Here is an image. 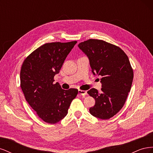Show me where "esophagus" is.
Returning a JSON list of instances; mask_svg holds the SVG:
<instances>
[{"instance_id": "34e87169", "label": "esophagus", "mask_w": 153, "mask_h": 153, "mask_svg": "<svg viewBox=\"0 0 153 153\" xmlns=\"http://www.w3.org/2000/svg\"><path fill=\"white\" fill-rule=\"evenodd\" d=\"M78 94H80L82 96H85L87 94V92L85 91H82V90H78Z\"/></svg>"}]
</instances>
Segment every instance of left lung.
<instances>
[{
    "instance_id": "obj_1",
    "label": "left lung",
    "mask_w": 153,
    "mask_h": 153,
    "mask_svg": "<svg viewBox=\"0 0 153 153\" xmlns=\"http://www.w3.org/2000/svg\"><path fill=\"white\" fill-rule=\"evenodd\" d=\"M78 47L89 58L92 73L102 76L101 93L94 88L87 91L95 100L89 112L108 119L123 108L130 91L133 71L129 59L122 49L103 40L90 39Z\"/></svg>"
}]
</instances>
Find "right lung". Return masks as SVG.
<instances>
[{
	"instance_id": "obj_1",
	"label": "right lung",
	"mask_w": 153,
	"mask_h": 153,
	"mask_svg": "<svg viewBox=\"0 0 153 153\" xmlns=\"http://www.w3.org/2000/svg\"><path fill=\"white\" fill-rule=\"evenodd\" d=\"M77 41L48 43L35 50L22 64L20 87L26 101L45 122L55 124L68 114L78 89H62L53 78Z\"/></svg>"
}]
</instances>
